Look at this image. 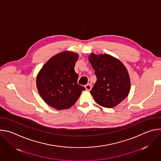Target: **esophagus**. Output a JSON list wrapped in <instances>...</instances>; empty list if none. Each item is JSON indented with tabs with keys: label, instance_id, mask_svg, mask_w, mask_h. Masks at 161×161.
<instances>
[{
	"label": "esophagus",
	"instance_id": "esophagus-1",
	"mask_svg": "<svg viewBox=\"0 0 161 161\" xmlns=\"http://www.w3.org/2000/svg\"><path fill=\"white\" fill-rule=\"evenodd\" d=\"M85 87L86 90H88V91L90 90H91V88H92V86H91L90 84H87V85H86Z\"/></svg>",
	"mask_w": 161,
	"mask_h": 161
}]
</instances>
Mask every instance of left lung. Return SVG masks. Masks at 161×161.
<instances>
[{
    "label": "left lung",
    "mask_w": 161,
    "mask_h": 161,
    "mask_svg": "<svg viewBox=\"0 0 161 161\" xmlns=\"http://www.w3.org/2000/svg\"><path fill=\"white\" fill-rule=\"evenodd\" d=\"M88 60L97 77L91 95L103 107H115L130 92V80L126 67L118 58L108 54L91 53Z\"/></svg>",
    "instance_id": "obj_1"
}]
</instances>
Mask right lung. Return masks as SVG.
Segmentation results:
<instances>
[{
    "label": "right lung",
    "instance_id": "add662e5",
    "mask_svg": "<svg viewBox=\"0 0 161 161\" xmlns=\"http://www.w3.org/2000/svg\"><path fill=\"white\" fill-rule=\"evenodd\" d=\"M79 55L64 51L50 58L41 69L36 78L38 92L43 101L58 110L73 106L84 86L78 84L75 71Z\"/></svg>",
    "mask_w": 161,
    "mask_h": 161
}]
</instances>
